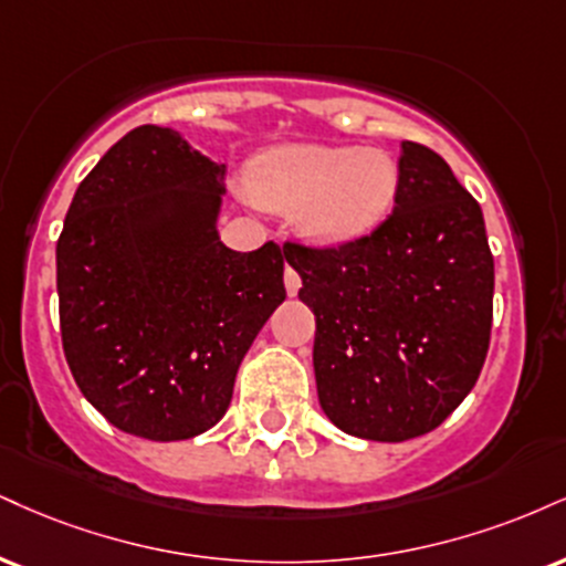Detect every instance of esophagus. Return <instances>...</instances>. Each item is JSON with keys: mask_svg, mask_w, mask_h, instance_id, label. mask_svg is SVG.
Wrapping results in <instances>:
<instances>
[{"mask_svg": "<svg viewBox=\"0 0 566 566\" xmlns=\"http://www.w3.org/2000/svg\"><path fill=\"white\" fill-rule=\"evenodd\" d=\"M284 287H287V295H297V290H301V274L292 265L284 269Z\"/></svg>", "mask_w": 566, "mask_h": 566, "instance_id": "esophagus-1", "label": "esophagus"}]
</instances>
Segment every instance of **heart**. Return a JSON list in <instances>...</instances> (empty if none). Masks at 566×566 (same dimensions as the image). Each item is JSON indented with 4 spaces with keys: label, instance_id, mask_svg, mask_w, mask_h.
<instances>
[{
    "label": "heart",
    "instance_id": "1",
    "mask_svg": "<svg viewBox=\"0 0 566 566\" xmlns=\"http://www.w3.org/2000/svg\"><path fill=\"white\" fill-rule=\"evenodd\" d=\"M250 187L265 206L301 208V227L313 240L345 242L390 213L398 168L377 149L290 145L255 158Z\"/></svg>",
    "mask_w": 566,
    "mask_h": 566
}]
</instances>
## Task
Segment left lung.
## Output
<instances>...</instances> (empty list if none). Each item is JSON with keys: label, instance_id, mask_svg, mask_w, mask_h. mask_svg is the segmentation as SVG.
<instances>
[{"label": "left lung", "instance_id": "left-lung-1", "mask_svg": "<svg viewBox=\"0 0 566 566\" xmlns=\"http://www.w3.org/2000/svg\"><path fill=\"white\" fill-rule=\"evenodd\" d=\"M284 253L316 316L313 371L332 424L400 442L451 417L485 364L495 271L480 202L438 153L403 142L395 208L371 234Z\"/></svg>", "mask_w": 566, "mask_h": 566}]
</instances>
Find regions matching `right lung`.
I'll return each mask as SVG.
<instances>
[{"instance_id":"right-lung-1","label":"right lung","mask_w":566,"mask_h":566,"mask_svg":"<svg viewBox=\"0 0 566 566\" xmlns=\"http://www.w3.org/2000/svg\"><path fill=\"white\" fill-rule=\"evenodd\" d=\"M223 174L174 128L139 126L67 208L57 240L65 360L88 403L136 438L210 430L287 297L276 242L237 253L218 237Z\"/></svg>"}]
</instances>
